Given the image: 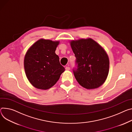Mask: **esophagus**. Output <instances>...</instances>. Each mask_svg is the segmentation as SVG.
<instances>
[{
	"label": "esophagus",
	"mask_w": 132,
	"mask_h": 132,
	"mask_svg": "<svg viewBox=\"0 0 132 132\" xmlns=\"http://www.w3.org/2000/svg\"><path fill=\"white\" fill-rule=\"evenodd\" d=\"M65 69L66 70H69V69H70V67H66V68H65Z\"/></svg>",
	"instance_id": "34e87169"
}]
</instances>
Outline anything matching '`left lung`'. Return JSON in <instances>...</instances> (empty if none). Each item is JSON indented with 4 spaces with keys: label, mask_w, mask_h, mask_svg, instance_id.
Returning <instances> with one entry per match:
<instances>
[{
    "label": "left lung",
    "mask_w": 132,
    "mask_h": 132,
    "mask_svg": "<svg viewBox=\"0 0 132 132\" xmlns=\"http://www.w3.org/2000/svg\"><path fill=\"white\" fill-rule=\"evenodd\" d=\"M76 58L75 77L82 87L88 89L102 86L109 72L110 61L103 48L92 38L70 42Z\"/></svg>",
    "instance_id": "obj_1"
}]
</instances>
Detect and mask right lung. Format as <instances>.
Returning a JSON list of instances; mask_svg holds the SVG:
<instances>
[{"mask_svg": "<svg viewBox=\"0 0 132 132\" xmlns=\"http://www.w3.org/2000/svg\"><path fill=\"white\" fill-rule=\"evenodd\" d=\"M59 41L40 39L27 51L24 58L26 75L35 88L46 90L53 86L65 71L55 53Z\"/></svg>", "mask_w": 132, "mask_h": 132, "instance_id": "1", "label": "right lung"}]
</instances>
